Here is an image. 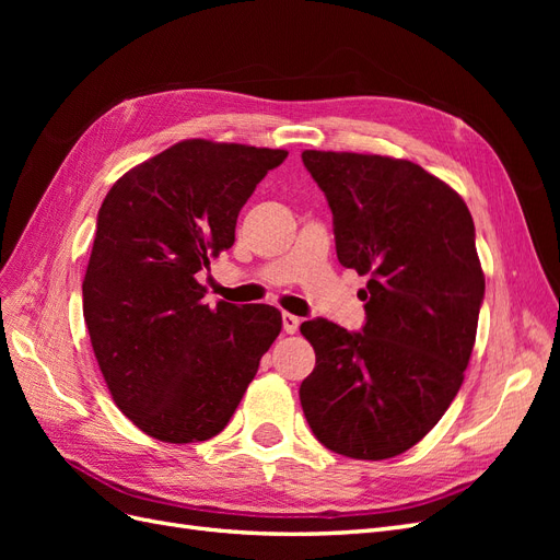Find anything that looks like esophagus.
Returning <instances> with one entry per match:
<instances>
[{"instance_id":"esophagus-1","label":"esophagus","mask_w":560,"mask_h":560,"mask_svg":"<svg viewBox=\"0 0 560 560\" xmlns=\"http://www.w3.org/2000/svg\"><path fill=\"white\" fill-rule=\"evenodd\" d=\"M299 325H301V319H299L296 315L282 313V327H284L287 334H296V331H299Z\"/></svg>"}]
</instances>
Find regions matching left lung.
I'll return each mask as SVG.
<instances>
[{
  "label": "left lung",
  "instance_id": "left-lung-1",
  "mask_svg": "<svg viewBox=\"0 0 560 560\" xmlns=\"http://www.w3.org/2000/svg\"><path fill=\"white\" fill-rule=\"evenodd\" d=\"M301 159L331 208L338 261L369 276L362 331L325 317L301 325L315 350L303 416L329 451L385 460L416 446L463 385L486 290L474 222L411 161L315 149Z\"/></svg>",
  "mask_w": 560,
  "mask_h": 560
}]
</instances>
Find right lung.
<instances>
[{"instance_id":"1","label":"right lung","mask_w":560,"mask_h":560,"mask_svg":"<svg viewBox=\"0 0 560 560\" xmlns=\"http://www.w3.org/2000/svg\"><path fill=\"white\" fill-rule=\"evenodd\" d=\"M284 149L184 140L132 167L97 212L83 319L109 393L171 444L226 428L282 329L266 303L208 306L196 273L235 241V222Z\"/></svg>"}]
</instances>
